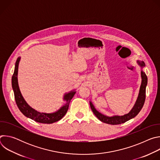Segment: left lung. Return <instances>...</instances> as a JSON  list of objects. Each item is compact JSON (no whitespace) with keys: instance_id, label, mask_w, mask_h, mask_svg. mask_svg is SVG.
I'll return each mask as SVG.
<instances>
[{"instance_id":"8db88e82","label":"left lung","mask_w":160,"mask_h":160,"mask_svg":"<svg viewBox=\"0 0 160 160\" xmlns=\"http://www.w3.org/2000/svg\"><path fill=\"white\" fill-rule=\"evenodd\" d=\"M137 63L141 67V84L139 89V95L135 103L134 104L133 108L131 109V110L125 115L123 116H119V115H113L111 117L106 116L103 115V114L99 112L94 107V104H92V102L90 101V106L92 109V112H94L96 117L102 122L110 124V125H119L123 123L130 119L133 118L137 115H138V113L140 112L141 109L143 107V105L145 102L146 99V88L148 84V77L145 73L144 72H143L142 68L145 67V63L142 61L137 60Z\"/></svg>"}]
</instances>
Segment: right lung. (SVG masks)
<instances>
[{
	"label": "right lung",
	"mask_w": 160,
	"mask_h": 160,
	"mask_svg": "<svg viewBox=\"0 0 160 160\" xmlns=\"http://www.w3.org/2000/svg\"><path fill=\"white\" fill-rule=\"evenodd\" d=\"M21 57H18L16 61L14 71L12 77V87L14 91L15 101L19 109L25 117L38 123L49 124L60 120L67 112L71 99L76 93V89L64 94L62 99L65 103L58 110L53 112H44L37 111L27 102L21 93L18 80V66Z\"/></svg>",
	"instance_id": "obj_1"
}]
</instances>
